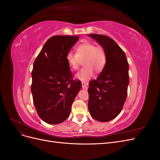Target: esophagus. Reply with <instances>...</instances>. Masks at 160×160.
<instances>
[{
  "mask_svg": "<svg viewBox=\"0 0 160 160\" xmlns=\"http://www.w3.org/2000/svg\"><path fill=\"white\" fill-rule=\"evenodd\" d=\"M81 85H82V88L83 89H88V87H89L88 83H86V82H82Z\"/></svg>",
  "mask_w": 160,
  "mask_h": 160,
  "instance_id": "1",
  "label": "esophagus"
}]
</instances>
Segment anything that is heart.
I'll return each instance as SVG.
<instances>
[{
  "instance_id": "obj_1",
  "label": "heart",
  "mask_w": 160,
  "mask_h": 160,
  "mask_svg": "<svg viewBox=\"0 0 160 160\" xmlns=\"http://www.w3.org/2000/svg\"><path fill=\"white\" fill-rule=\"evenodd\" d=\"M77 53L69 51L66 59L72 70L79 69L81 61H83L84 68L76 75V78L82 81H88L93 76L94 71L101 72L106 63V53L103 47H97L89 42L81 43L76 48Z\"/></svg>"
}]
</instances>
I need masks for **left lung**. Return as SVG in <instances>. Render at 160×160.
Segmentation results:
<instances>
[{
    "mask_svg": "<svg viewBox=\"0 0 160 160\" xmlns=\"http://www.w3.org/2000/svg\"><path fill=\"white\" fill-rule=\"evenodd\" d=\"M103 47L106 53V63L101 74L89 82L88 108L95 120L107 122L122 111L128 95L129 65L126 55L110 37L89 34Z\"/></svg>",
    "mask_w": 160,
    "mask_h": 160,
    "instance_id": "1",
    "label": "left lung"
}]
</instances>
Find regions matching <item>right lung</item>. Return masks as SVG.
Wrapping results in <instances>:
<instances>
[{"label": "right lung", "mask_w": 160, "mask_h": 160, "mask_svg": "<svg viewBox=\"0 0 160 160\" xmlns=\"http://www.w3.org/2000/svg\"><path fill=\"white\" fill-rule=\"evenodd\" d=\"M79 36L56 35L45 43L34 61L31 72L33 103L40 118L49 124L63 122L70 115L72 102L81 88L72 79L67 53Z\"/></svg>", "instance_id": "add662e5"}]
</instances>
